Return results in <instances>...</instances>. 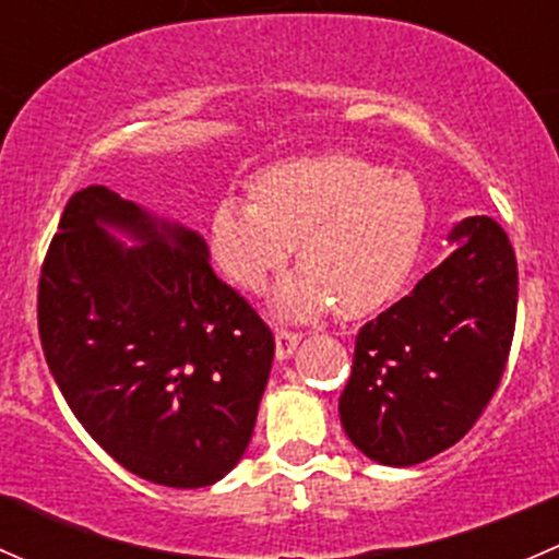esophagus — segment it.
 I'll list each match as a JSON object with an SVG mask.
<instances>
[{
	"label": "esophagus",
	"instance_id": "1",
	"mask_svg": "<svg viewBox=\"0 0 559 559\" xmlns=\"http://www.w3.org/2000/svg\"><path fill=\"white\" fill-rule=\"evenodd\" d=\"M300 337V332L286 330V326H275V354H278V359L292 357V352L297 348Z\"/></svg>",
	"mask_w": 559,
	"mask_h": 559
}]
</instances>
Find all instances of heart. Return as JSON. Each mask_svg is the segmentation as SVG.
Returning a JSON list of instances; mask_svg holds the SVG:
<instances>
[{
	"label": "heart",
	"instance_id": "obj_1",
	"mask_svg": "<svg viewBox=\"0 0 559 559\" xmlns=\"http://www.w3.org/2000/svg\"><path fill=\"white\" fill-rule=\"evenodd\" d=\"M427 229V202L405 173L352 154L281 162L259 173L251 200L224 197L211 216V251L246 292H262L295 246L300 273L275 308L289 319L365 316L408 281Z\"/></svg>",
	"mask_w": 559,
	"mask_h": 559
}]
</instances>
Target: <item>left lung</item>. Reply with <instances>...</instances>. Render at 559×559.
I'll list each match as a JSON object with an SVG mask.
<instances>
[{
    "mask_svg": "<svg viewBox=\"0 0 559 559\" xmlns=\"http://www.w3.org/2000/svg\"><path fill=\"white\" fill-rule=\"evenodd\" d=\"M456 248L359 330L341 394L354 447L381 465H419L467 436L509 362L516 253L495 218L454 227Z\"/></svg>",
    "mask_w": 559,
    "mask_h": 559,
    "instance_id": "obj_1",
    "label": "left lung"
}]
</instances>
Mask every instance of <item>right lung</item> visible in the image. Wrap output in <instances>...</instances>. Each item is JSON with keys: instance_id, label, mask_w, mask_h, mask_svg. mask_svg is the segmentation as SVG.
<instances>
[{"instance_id": "right-lung-1", "label": "right lung", "mask_w": 559, "mask_h": 559, "mask_svg": "<svg viewBox=\"0 0 559 559\" xmlns=\"http://www.w3.org/2000/svg\"><path fill=\"white\" fill-rule=\"evenodd\" d=\"M103 223L146 243L123 249ZM37 326L67 405L118 465L178 489L238 465L275 337L216 278L200 235L156 227L107 186L75 191L45 253Z\"/></svg>"}]
</instances>
